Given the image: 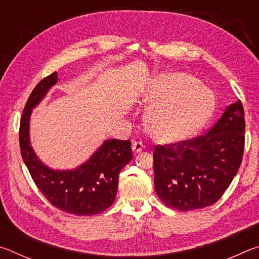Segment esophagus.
Masks as SVG:
<instances>
[{
	"instance_id": "esophagus-1",
	"label": "esophagus",
	"mask_w": 259,
	"mask_h": 259,
	"mask_svg": "<svg viewBox=\"0 0 259 259\" xmlns=\"http://www.w3.org/2000/svg\"><path fill=\"white\" fill-rule=\"evenodd\" d=\"M131 147H133V151L135 153H140L144 150V147H145V146H144V144L142 142H134L133 146H131Z\"/></svg>"
}]
</instances>
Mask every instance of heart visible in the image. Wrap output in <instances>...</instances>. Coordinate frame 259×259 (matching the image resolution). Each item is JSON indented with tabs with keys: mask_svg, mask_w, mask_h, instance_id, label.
<instances>
[{
	"mask_svg": "<svg viewBox=\"0 0 259 259\" xmlns=\"http://www.w3.org/2000/svg\"><path fill=\"white\" fill-rule=\"evenodd\" d=\"M153 103L146 114L148 130L165 142L185 139L211 114V90L191 74L170 72L156 76L144 95Z\"/></svg>",
	"mask_w": 259,
	"mask_h": 259,
	"instance_id": "1",
	"label": "heart"
}]
</instances>
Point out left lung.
Masks as SVG:
<instances>
[{
	"label": "left lung",
	"mask_w": 259,
	"mask_h": 259,
	"mask_svg": "<svg viewBox=\"0 0 259 259\" xmlns=\"http://www.w3.org/2000/svg\"><path fill=\"white\" fill-rule=\"evenodd\" d=\"M244 129L243 106L238 100L203 136L155 146L154 186L162 202L181 211L217 202L242 162Z\"/></svg>",
	"instance_id": "left-lung-1"
}]
</instances>
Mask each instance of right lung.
<instances>
[{"label":"right lung","instance_id":"right-lung-1","mask_svg":"<svg viewBox=\"0 0 259 259\" xmlns=\"http://www.w3.org/2000/svg\"><path fill=\"white\" fill-rule=\"evenodd\" d=\"M57 82V72L43 78L26 103L19 130L21 156L34 183L52 205L76 216H93L111 207L115 200L119 174L133 159L130 140H105L75 169L55 170L46 165L30 145L29 121L33 108Z\"/></svg>","mask_w":259,"mask_h":259}]
</instances>
